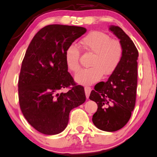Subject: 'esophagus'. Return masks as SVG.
Returning a JSON list of instances; mask_svg holds the SVG:
<instances>
[{
  "instance_id": "esophagus-1",
  "label": "esophagus",
  "mask_w": 157,
  "mask_h": 157,
  "mask_svg": "<svg viewBox=\"0 0 157 157\" xmlns=\"http://www.w3.org/2000/svg\"><path fill=\"white\" fill-rule=\"evenodd\" d=\"M91 91H92V88L91 87H85V92L86 98H89L90 94V92H91Z\"/></svg>"
}]
</instances>
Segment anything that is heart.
I'll return each instance as SVG.
<instances>
[{
  "instance_id": "b5f03b06",
  "label": "heart",
  "mask_w": 157,
  "mask_h": 157,
  "mask_svg": "<svg viewBox=\"0 0 157 157\" xmlns=\"http://www.w3.org/2000/svg\"><path fill=\"white\" fill-rule=\"evenodd\" d=\"M82 48L93 54L90 66L82 69L75 75V81L82 85H90L102 77L113 73L122 60L123 48L118 40L111 39L109 35L101 31H92L81 40ZM67 67L72 72L79 68V50L74 44L67 48L65 52Z\"/></svg>"
}]
</instances>
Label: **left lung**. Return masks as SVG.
Wrapping results in <instances>:
<instances>
[{
    "label": "left lung",
    "mask_w": 157,
    "mask_h": 157,
    "mask_svg": "<svg viewBox=\"0 0 157 157\" xmlns=\"http://www.w3.org/2000/svg\"><path fill=\"white\" fill-rule=\"evenodd\" d=\"M109 30L122 44V60L106 82L97 84L89 98L98 104V110L92 116L95 127L102 131L115 132L128 122L135 106L139 52L122 28L110 25Z\"/></svg>",
    "instance_id": "1"
}]
</instances>
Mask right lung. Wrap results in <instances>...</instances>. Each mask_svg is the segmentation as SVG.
I'll return each mask as SVG.
<instances>
[{
    "instance_id": "obj_1",
    "label": "right lung",
    "mask_w": 157,
    "mask_h": 157,
    "mask_svg": "<svg viewBox=\"0 0 157 157\" xmlns=\"http://www.w3.org/2000/svg\"><path fill=\"white\" fill-rule=\"evenodd\" d=\"M86 31L78 26L47 25L26 50L18 79L20 107L28 123L42 134L65 130L70 111L86 100L84 87L75 85L65 59L67 48ZM70 85L67 93H58Z\"/></svg>"
}]
</instances>
